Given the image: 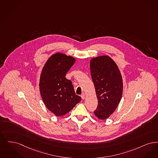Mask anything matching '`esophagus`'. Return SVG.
Segmentation results:
<instances>
[{
    "mask_svg": "<svg viewBox=\"0 0 158 158\" xmlns=\"http://www.w3.org/2000/svg\"><path fill=\"white\" fill-rule=\"evenodd\" d=\"M81 98H82V100H84V98H85V94L84 93H82V94H81Z\"/></svg>",
    "mask_w": 158,
    "mask_h": 158,
    "instance_id": "esophagus-1",
    "label": "esophagus"
}]
</instances>
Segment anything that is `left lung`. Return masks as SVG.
Returning a JSON list of instances; mask_svg holds the SVG:
<instances>
[{"instance_id":"left-lung-1","label":"left lung","mask_w":158,"mask_h":158,"mask_svg":"<svg viewBox=\"0 0 158 158\" xmlns=\"http://www.w3.org/2000/svg\"><path fill=\"white\" fill-rule=\"evenodd\" d=\"M90 71L98 99L94 113L98 118L104 120L115 111L121 100L122 77L115 62L107 55L92 58Z\"/></svg>"}]
</instances>
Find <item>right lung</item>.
Instances as JSON below:
<instances>
[{"label": "right lung", "mask_w": 158, "mask_h": 158, "mask_svg": "<svg viewBox=\"0 0 158 158\" xmlns=\"http://www.w3.org/2000/svg\"><path fill=\"white\" fill-rule=\"evenodd\" d=\"M75 62L74 57L58 52L48 58L42 70L41 96L48 110L56 116L66 114L81 100L65 77Z\"/></svg>", "instance_id": "obj_1"}]
</instances>
